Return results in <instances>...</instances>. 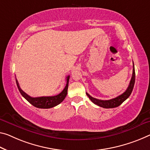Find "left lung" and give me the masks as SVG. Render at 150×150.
<instances>
[{
	"label": "left lung",
	"mask_w": 150,
	"mask_h": 150,
	"mask_svg": "<svg viewBox=\"0 0 150 150\" xmlns=\"http://www.w3.org/2000/svg\"><path fill=\"white\" fill-rule=\"evenodd\" d=\"M135 72L134 64H133L132 77H131V79L130 80L129 84V86L126 91L124 92L123 94H121V95L118 96L116 98L110 99V100H99V99L92 97V96L87 93H86V94H87V96H88L90 100H91L94 104L98 105L99 107L105 108V109H110V108H115V107H119V105H121L122 103H123L124 101H125L126 99L130 96V94H131V93H132L133 86H134V84H135Z\"/></svg>",
	"instance_id": "1"
}]
</instances>
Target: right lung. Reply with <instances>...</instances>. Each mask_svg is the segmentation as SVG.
<instances>
[{
  "mask_svg": "<svg viewBox=\"0 0 150 150\" xmlns=\"http://www.w3.org/2000/svg\"><path fill=\"white\" fill-rule=\"evenodd\" d=\"M69 79H70V76H68L66 78V85L65 88L59 94H57L56 96H40V97H31L29 96L21 89L17 80H16V82H17L18 89H19L20 93L32 105L37 108H40V109H50V108H52L59 105L66 98L68 93Z\"/></svg>",
  "mask_w": 150,
  "mask_h": 150,
  "instance_id": "obj_1",
  "label": "right lung"
}]
</instances>
